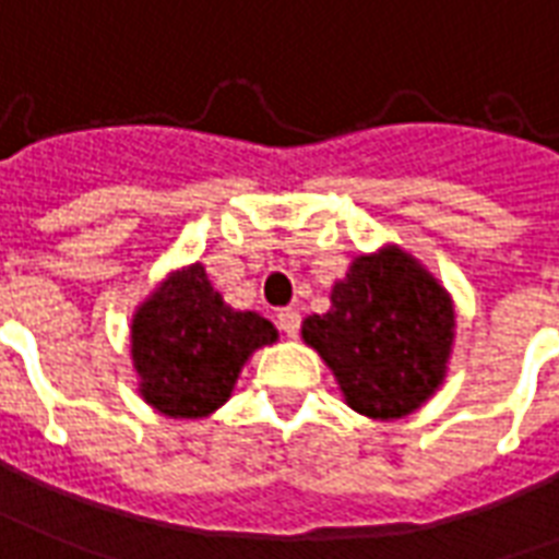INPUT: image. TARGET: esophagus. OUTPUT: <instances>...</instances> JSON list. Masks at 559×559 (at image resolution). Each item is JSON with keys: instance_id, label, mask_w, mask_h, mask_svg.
Segmentation results:
<instances>
[{"instance_id": "1", "label": "esophagus", "mask_w": 559, "mask_h": 559, "mask_svg": "<svg viewBox=\"0 0 559 559\" xmlns=\"http://www.w3.org/2000/svg\"><path fill=\"white\" fill-rule=\"evenodd\" d=\"M278 325H281V332L287 334V337H296V334H299V325H301L299 311H293V308H281Z\"/></svg>"}]
</instances>
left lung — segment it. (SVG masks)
Returning <instances> with one entry per match:
<instances>
[{
  "label": "left lung",
  "instance_id": "left-lung-1",
  "mask_svg": "<svg viewBox=\"0 0 559 559\" xmlns=\"http://www.w3.org/2000/svg\"><path fill=\"white\" fill-rule=\"evenodd\" d=\"M448 290L403 248L353 260L332 308L301 322V337L332 367L349 408L396 420L436 394L453 349Z\"/></svg>",
  "mask_w": 559,
  "mask_h": 559
}]
</instances>
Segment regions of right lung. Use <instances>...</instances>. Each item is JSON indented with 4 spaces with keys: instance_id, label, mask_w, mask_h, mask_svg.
<instances>
[{
    "instance_id": "add662e5",
    "label": "right lung",
    "mask_w": 559,
    "mask_h": 559,
    "mask_svg": "<svg viewBox=\"0 0 559 559\" xmlns=\"http://www.w3.org/2000/svg\"><path fill=\"white\" fill-rule=\"evenodd\" d=\"M275 341V325L260 313L225 305L201 263L177 269L132 313L139 394L159 415H213L227 403L248 355Z\"/></svg>"
}]
</instances>
